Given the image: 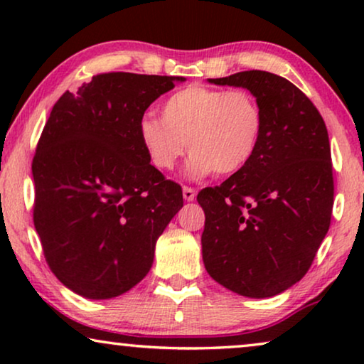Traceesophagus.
Wrapping results in <instances>:
<instances>
[{
    "label": "esophagus",
    "mask_w": 364,
    "mask_h": 364,
    "mask_svg": "<svg viewBox=\"0 0 364 364\" xmlns=\"http://www.w3.org/2000/svg\"><path fill=\"white\" fill-rule=\"evenodd\" d=\"M196 193H197V192L193 191L192 187H186V186L182 187V196H183V198H186L187 202H192L193 198H196Z\"/></svg>",
    "instance_id": "34e87169"
}]
</instances>
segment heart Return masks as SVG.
I'll return each instance as SVG.
<instances>
[{"instance_id":"1","label":"heart","mask_w":364,"mask_h":364,"mask_svg":"<svg viewBox=\"0 0 364 364\" xmlns=\"http://www.w3.org/2000/svg\"><path fill=\"white\" fill-rule=\"evenodd\" d=\"M161 112L162 119H141L139 141L159 171H172L188 147L192 156L186 171L191 177L240 172L252 161L263 132L260 104L242 89L192 84L168 96Z\"/></svg>"}]
</instances>
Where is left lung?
<instances>
[{
    "label": "left lung",
    "mask_w": 364,
    "mask_h": 364,
    "mask_svg": "<svg viewBox=\"0 0 364 364\" xmlns=\"http://www.w3.org/2000/svg\"><path fill=\"white\" fill-rule=\"evenodd\" d=\"M208 82L248 89L263 132L240 172L198 192L203 265L238 295L275 296L305 277L330 228L335 186L325 121L277 74L242 71Z\"/></svg>",
    "instance_id": "obj_1"
}]
</instances>
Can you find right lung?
I'll list each match as a JSON object with an SVG mask.
<instances>
[{"label":"right lung","instance_id":"add662e5","mask_svg":"<svg viewBox=\"0 0 364 364\" xmlns=\"http://www.w3.org/2000/svg\"><path fill=\"white\" fill-rule=\"evenodd\" d=\"M181 76L104 73L54 104L33 159V220L49 268L77 295L107 300L151 270L182 188L151 166L137 127Z\"/></svg>","mask_w":364,"mask_h":364}]
</instances>
